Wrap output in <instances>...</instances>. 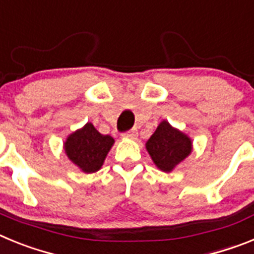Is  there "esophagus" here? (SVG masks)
Masks as SVG:
<instances>
[{"label": "esophagus", "mask_w": 254, "mask_h": 254, "mask_svg": "<svg viewBox=\"0 0 254 254\" xmlns=\"http://www.w3.org/2000/svg\"><path fill=\"white\" fill-rule=\"evenodd\" d=\"M136 135H138V131H136V129H131V130H129V131H127V133L123 134V136H125V138H130V139H135Z\"/></svg>", "instance_id": "34e87169"}]
</instances>
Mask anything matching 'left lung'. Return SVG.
Segmentation results:
<instances>
[{"label": "left lung", "mask_w": 254, "mask_h": 254, "mask_svg": "<svg viewBox=\"0 0 254 254\" xmlns=\"http://www.w3.org/2000/svg\"><path fill=\"white\" fill-rule=\"evenodd\" d=\"M145 148L154 165L161 171L171 173L190 154L191 140L187 134L182 133L164 120L147 140Z\"/></svg>", "instance_id": "left-lung-1"}]
</instances>
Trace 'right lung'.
Instances as JSON below:
<instances>
[{"label": "right lung", "instance_id": "right-lung-1", "mask_svg": "<svg viewBox=\"0 0 254 254\" xmlns=\"http://www.w3.org/2000/svg\"><path fill=\"white\" fill-rule=\"evenodd\" d=\"M114 143L112 136L102 135L92 123H87L81 129L67 136L64 148L72 164L76 165L81 171L90 174L102 167Z\"/></svg>", "mask_w": 254, "mask_h": 254}]
</instances>
